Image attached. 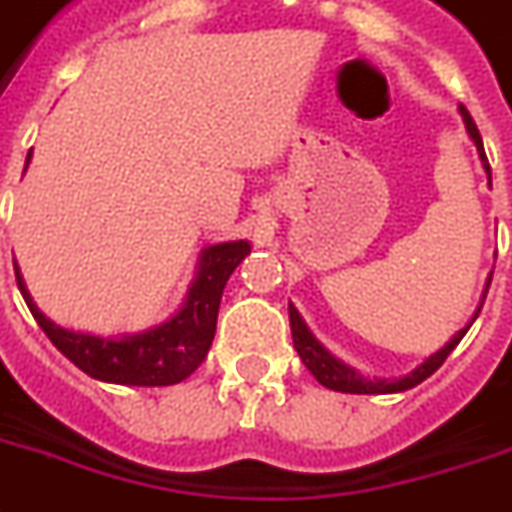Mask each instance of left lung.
Segmentation results:
<instances>
[{"mask_svg": "<svg viewBox=\"0 0 512 512\" xmlns=\"http://www.w3.org/2000/svg\"><path fill=\"white\" fill-rule=\"evenodd\" d=\"M460 116L466 121V130H468V138L477 144V152H480V160L485 171H488V177H491V166H488V157H485V149H482V138H480V130H477V124L474 119L468 116V110L460 105ZM491 285V282H488ZM488 293V288H485ZM482 307V305H480ZM480 307H477V313H480ZM474 313V318H477ZM288 316H291V335H293V349L299 352L302 357V363L307 366V371L316 377L324 388H330V391H341V393H399V391H407V388H416L418 382H424L430 374H435L438 368L443 366V360L449 357V352L455 349L457 343L463 341V335L468 332V327L474 324V318L468 321V327H463L460 332H455V338L446 343L443 349H438L435 355H430L424 363L418 368H413L410 374L405 377H393V380H366V377H360L355 368L346 366L343 360L338 357H332L321 343L316 341V335L307 330L305 318L299 316V310L293 305H288Z\"/></svg>", "mask_w": 512, "mask_h": 512, "instance_id": "8db88e82", "label": "left lung"}]
</instances>
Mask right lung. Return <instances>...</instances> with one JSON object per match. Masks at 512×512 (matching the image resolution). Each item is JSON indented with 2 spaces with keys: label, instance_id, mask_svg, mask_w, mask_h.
I'll list each match as a JSON object with an SVG mask.
<instances>
[{
  "label": "right lung",
  "instance_id": "add662e5",
  "mask_svg": "<svg viewBox=\"0 0 512 512\" xmlns=\"http://www.w3.org/2000/svg\"><path fill=\"white\" fill-rule=\"evenodd\" d=\"M27 163H30V155H27ZM249 252H252L249 241H224V244L202 249L196 277L180 310L157 327L119 335V338H99V335L60 327L55 321H49L32 302L30 291L21 280L19 266H16V282L30 313L46 332V338L88 377L116 382V385L157 388V385H177L202 366L216 335L224 285Z\"/></svg>",
  "mask_w": 512,
  "mask_h": 512
}]
</instances>
